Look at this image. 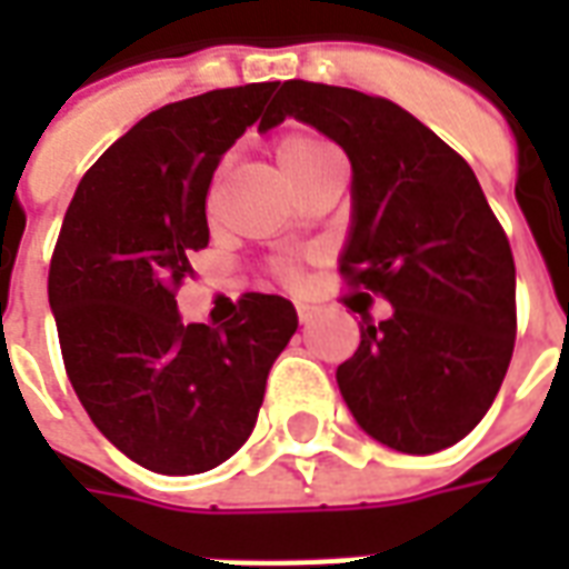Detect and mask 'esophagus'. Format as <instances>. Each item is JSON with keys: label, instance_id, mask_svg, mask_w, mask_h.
Masks as SVG:
<instances>
[{"label": "esophagus", "instance_id": "1", "mask_svg": "<svg viewBox=\"0 0 569 569\" xmlns=\"http://www.w3.org/2000/svg\"><path fill=\"white\" fill-rule=\"evenodd\" d=\"M296 310H298V322H305V326H308V322L313 320V313H317V308H313V305H305V301L296 305Z\"/></svg>", "mask_w": 569, "mask_h": 569}]
</instances>
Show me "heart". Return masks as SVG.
Segmentation results:
<instances>
[{"label":"heart","instance_id":"1","mask_svg":"<svg viewBox=\"0 0 569 569\" xmlns=\"http://www.w3.org/2000/svg\"><path fill=\"white\" fill-rule=\"evenodd\" d=\"M332 154H338V151H335L329 142L317 140V137H308V133H289V137H283V140L277 142V163H280V170H283L286 179L301 173V170H308L313 163L326 161V158H332ZM280 273H283L286 280H296V271H292L289 264H283Z\"/></svg>","mask_w":569,"mask_h":569}]
</instances>
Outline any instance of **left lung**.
<instances>
[{
  "mask_svg": "<svg viewBox=\"0 0 569 569\" xmlns=\"http://www.w3.org/2000/svg\"><path fill=\"white\" fill-rule=\"evenodd\" d=\"M286 118L350 158L338 264L393 305L335 371L350 415L393 451L451 448L488 415L515 347L512 249L472 167L402 106L350 88L283 81L259 130Z\"/></svg>",
  "mask_w": 569,
  "mask_h": 569,
  "instance_id": "obj_1",
  "label": "left lung"
}]
</instances>
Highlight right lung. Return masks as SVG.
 Returning a JSON list of instances; mask_svg holds the SVG:
<instances>
[{"label":"right lung","instance_id":"1","mask_svg":"<svg viewBox=\"0 0 569 569\" xmlns=\"http://www.w3.org/2000/svg\"><path fill=\"white\" fill-rule=\"evenodd\" d=\"M277 84L149 112L84 173L57 237L48 301L72 390L118 451L161 476L207 472L249 439L298 329L283 296L249 292L224 329L176 308L191 252L210 243L212 173Z\"/></svg>","mask_w":569,"mask_h":569}]
</instances>
